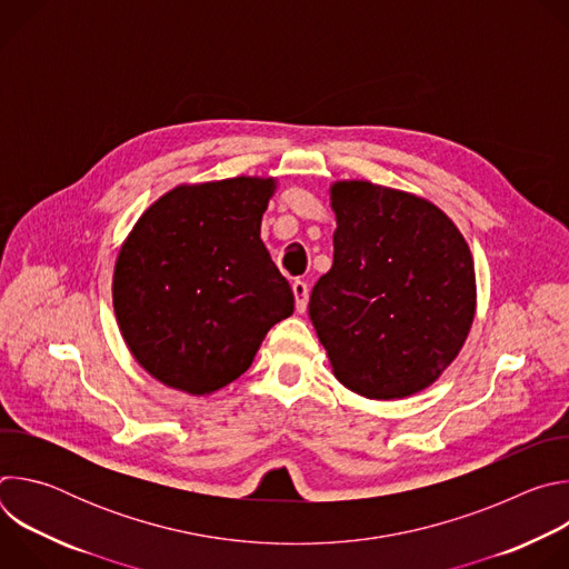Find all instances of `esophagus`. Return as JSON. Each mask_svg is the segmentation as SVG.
I'll return each mask as SVG.
<instances>
[{
  "label": "esophagus",
  "instance_id": "34e87169",
  "mask_svg": "<svg viewBox=\"0 0 569 569\" xmlns=\"http://www.w3.org/2000/svg\"><path fill=\"white\" fill-rule=\"evenodd\" d=\"M292 292H295V306H297V312H306V303H308V283L297 279V281L292 283Z\"/></svg>",
  "mask_w": 569,
  "mask_h": 569
}]
</instances>
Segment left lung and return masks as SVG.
<instances>
[{
    "mask_svg": "<svg viewBox=\"0 0 569 569\" xmlns=\"http://www.w3.org/2000/svg\"><path fill=\"white\" fill-rule=\"evenodd\" d=\"M333 268L308 315L336 378L367 398L432 385L475 317V268L452 220L423 198L371 182L331 189Z\"/></svg>",
    "mask_w": 569,
    "mask_h": 569,
    "instance_id": "left-lung-1",
    "label": "left lung"
}]
</instances>
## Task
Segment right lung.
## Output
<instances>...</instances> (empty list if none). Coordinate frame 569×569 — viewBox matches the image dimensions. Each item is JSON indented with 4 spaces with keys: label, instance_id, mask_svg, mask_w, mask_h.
Segmentation results:
<instances>
[{
    "label": "right lung",
    "instance_id": "obj_1",
    "mask_svg": "<svg viewBox=\"0 0 569 569\" xmlns=\"http://www.w3.org/2000/svg\"><path fill=\"white\" fill-rule=\"evenodd\" d=\"M274 180L178 187L134 224L117 259L112 299L137 362L157 380L211 393L246 373L277 321L295 310L261 218Z\"/></svg>",
    "mask_w": 569,
    "mask_h": 569
}]
</instances>
